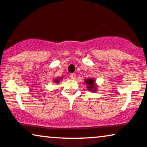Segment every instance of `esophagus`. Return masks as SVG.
Returning <instances> with one entry per match:
<instances>
[{
    "label": "esophagus",
    "instance_id": "esophagus-1",
    "mask_svg": "<svg viewBox=\"0 0 147 147\" xmlns=\"http://www.w3.org/2000/svg\"><path fill=\"white\" fill-rule=\"evenodd\" d=\"M70 77H71V78L73 79V80H74V79L76 78V74H71L70 75Z\"/></svg>",
    "mask_w": 147,
    "mask_h": 147
}]
</instances>
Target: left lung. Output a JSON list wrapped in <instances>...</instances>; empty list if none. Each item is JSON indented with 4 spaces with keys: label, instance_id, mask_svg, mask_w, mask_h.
<instances>
[{
    "label": "left lung",
    "instance_id": "left-lung-1",
    "mask_svg": "<svg viewBox=\"0 0 147 147\" xmlns=\"http://www.w3.org/2000/svg\"><path fill=\"white\" fill-rule=\"evenodd\" d=\"M85 83L87 85V89L90 91H96V86L95 84V80L93 78H88L85 80Z\"/></svg>",
    "mask_w": 147,
    "mask_h": 147
}]
</instances>
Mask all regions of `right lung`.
Instances as JSON below:
<instances>
[{"mask_svg":"<svg viewBox=\"0 0 147 147\" xmlns=\"http://www.w3.org/2000/svg\"><path fill=\"white\" fill-rule=\"evenodd\" d=\"M59 81H60V79H56V80H54V82H56V83H58V82H59Z\"/></svg>","mask_w":147,"mask_h":147,"instance_id":"right-lung-1","label":"right lung"}]
</instances>
